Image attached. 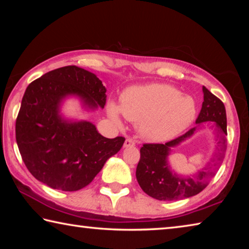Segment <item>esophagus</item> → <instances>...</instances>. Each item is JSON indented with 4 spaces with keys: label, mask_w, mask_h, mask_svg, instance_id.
Wrapping results in <instances>:
<instances>
[{
    "label": "esophagus",
    "mask_w": 249,
    "mask_h": 249,
    "mask_svg": "<svg viewBox=\"0 0 249 249\" xmlns=\"http://www.w3.org/2000/svg\"><path fill=\"white\" fill-rule=\"evenodd\" d=\"M135 145H136V142H135V141L130 140V138H127L124 142V147H133Z\"/></svg>",
    "instance_id": "esophagus-1"
}]
</instances>
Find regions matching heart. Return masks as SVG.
<instances>
[{
    "label": "heart",
    "instance_id": "obj_1",
    "mask_svg": "<svg viewBox=\"0 0 249 249\" xmlns=\"http://www.w3.org/2000/svg\"><path fill=\"white\" fill-rule=\"evenodd\" d=\"M108 115L120 122L121 113L136 123L142 138L163 142L187 129L195 121L196 107L191 96L162 83L128 88L121 98L120 107L109 103Z\"/></svg>",
    "mask_w": 249,
    "mask_h": 249
}]
</instances>
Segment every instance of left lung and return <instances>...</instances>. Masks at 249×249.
Listing matches in <instances>:
<instances>
[{
    "mask_svg": "<svg viewBox=\"0 0 249 249\" xmlns=\"http://www.w3.org/2000/svg\"><path fill=\"white\" fill-rule=\"evenodd\" d=\"M202 90L204 101L196 121V127L166 144H145L141 148V159L136 168V178L142 191L154 199L177 201L196 196L208 185L211 178L215 175L221 166L226 150L227 123L225 107L222 101L211 93L205 87L202 88ZM205 121L213 123L217 132L219 148L213 159V168L210 171L198 172L191 177L176 174L167 160L172 148L188 139Z\"/></svg>",
    "mask_w": 249,
    "mask_h": 249,
    "instance_id": "left-lung-1",
    "label": "left lung"
}]
</instances>
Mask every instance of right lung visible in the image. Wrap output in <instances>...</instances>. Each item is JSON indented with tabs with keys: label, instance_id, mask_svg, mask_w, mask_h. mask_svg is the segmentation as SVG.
Returning <instances> with one entry per match:
<instances>
[{
	"label": "right lung",
	"instance_id": "add662e5",
	"mask_svg": "<svg viewBox=\"0 0 249 249\" xmlns=\"http://www.w3.org/2000/svg\"><path fill=\"white\" fill-rule=\"evenodd\" d=\"M107 89L77 66L54 69L27 87L16 119V142L29 172L48 187L77 191L87 187L125 138H107L89 121L69 120L61 107L77 98L86 111L103 108Z\"/></svg>",
	"mask_w": 249,
	"mask_h": 249
}]
</instances>
